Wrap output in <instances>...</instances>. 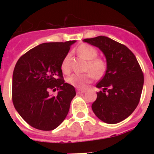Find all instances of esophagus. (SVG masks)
Segmentation results:
<instances>
[{
    "instance_id": "esophagus-1",
    "label": "esophagus",
    "mask_w": 154,
    "mask_h": 154,
    "mask_svg": "<svg viewBox=\"0 0 154 154\" xmlns=\"http://www.w3.org/2000/svg\"><path fill=\"white\" fill-rule=\"evenodd\" d=\"M76 92H77V93H78V94H80V93H84V92H85V89H76Z\"/></svg>"
}]
</instances>
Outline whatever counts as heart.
<instances>
[{
  "label": "heart",
  "mask_w": 154,
  "mask_h": 154,
  "mask_svg": "<svg viewBox=\"0 0 154 154\" xmlns=\"http://www.w3.org/2000/svg\"><path fill=\"white\" fill-rule=\"evenodd\" d=\"M78 54L81 57L85 58V60L89 62L88 69L90 70L96 77L102 75L106 69V65L100 58H96L97 57V50L89 45H82L77 49ZM61 69L64 73L67 74L70 71V54H67L62 60L61 64ZM93 74L91 72L85 73V74H75L71 75L67 79V82L72 86L76 88L83 89L88 85L93 79Z\"/></svg>",
  "instance_id": "b5f03b06"
}]
</instances>
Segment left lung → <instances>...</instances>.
I'll return each instance as SVG.
<instances>
[{
    "mask_svg": "<svg viewBox=\"0 0 154 154\" xmlns=\"http://www.w3.org/2000/svg\"><path fill=\"white\" fill-rule=\"evenodd\" d=\"M83 42L99 48L106 61L105 75L96 85L103 91L97 92L92 111L104 123H119L133 113L140 102L144 82L140 66L126 46L108 37Z\"/></svg>",
    "mask_w": 154,
    "mask_h": 154,
    "instance_id": "8db88e82",
    "label": "left lung"
}]
</instances>
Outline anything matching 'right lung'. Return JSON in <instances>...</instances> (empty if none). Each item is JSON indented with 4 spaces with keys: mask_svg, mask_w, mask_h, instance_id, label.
<instances>
[{
    "mask_svg": "<svg viewBox=\"0 0 154 154\" xmlns=\"http://www.w3.org/2000/svg\"><path fill=\"white\" fill-rule=\"evenodd\" d=\"M75 41L42 43L19 58L12 77L14 108L26 123L41 130H55L67 116L74 86L65 83L61 69L63 58ZM59 90L51 97L49 89Z\"/></svg>",
    "mask_w": 154,
    "mask_h": 154,
    "instance_id": "add662e5",
    "label": "right lung"
}]
</instances>
